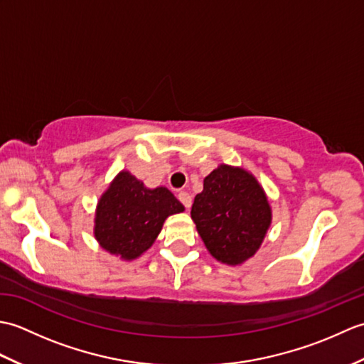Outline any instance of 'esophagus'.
I'll use <instances>...</instances> for the list:
<instances>
[{
    "label": "esophagus",
    "instance_id": "1",
    "mask_svg": "<svg viewBox=\"0 0 364 364\" xmlns=\"http://www.w3.org/2000/svg\"><path fill=\"white\" fill-rule=\"evenodd\" d=\"M178 200H180V202L184 205V208H191V205H192V197L188 194L186 191H180L178 192Z\"/></svg>",
    "mask_w": 364,
    "mask_h": 364
}]
</instances>
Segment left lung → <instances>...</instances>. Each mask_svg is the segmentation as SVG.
<instances>
[{
    "label": "left lung",
    "mask_w": 364,
    "mask_h": 364,
    "mask_svg": "<svg viewBox=\"0 0 364 364\" xmlns=\"http://www.w3.org/2000/svg\"><path fill=\"white\" fill-rule=\"evenodd\" d=\"M191 218L215 259L239 264L253 257L264 239L270 206L249 172L222 164L205 178Z\"/></svg>",
    "instance_id": "8db88e82"
}]
</instances>
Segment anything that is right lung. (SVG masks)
Returning a JSON list of instances; mask_svg holds the SVG:
<instances>
[{
  "instance_id": "add662e5",
  "label": "right lung",
  "mask_w": 364,
  "mask_h": 364,
  "mask_svg": "<svg viewBox=\"0 0 364 364\" xmlns=\"http://www.w3.org/2000/svg\"><path fill=\"white\" fill-rule=\"evenodd\" d=\"M181 211L168 189H146L129 172H120L98 202L95 237L105 250L134 259L150 249L168 215Z\"/></svg>"
}]
</instances>
